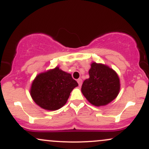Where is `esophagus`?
<instances>
[{
	"mask_svg": "<svg viewBox=\"0 0 149 149\" xmlns=\"http://www.w3.org/2000/svg\"><path fill=\"white\" fill-rule=\"evenodd\" d=\"M77 82H78V85H79V86L80 87L82 85V84H83V80L81 79V78H79V79L77 80Z\"/></svg>",
	"mask_w": 149,
	"mask_h": 149,
	"instance_id": "obj_1",
	"label": "esophagus"
}]
</instances>
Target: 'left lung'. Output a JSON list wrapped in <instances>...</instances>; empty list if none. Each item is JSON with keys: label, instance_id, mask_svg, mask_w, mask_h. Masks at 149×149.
Instances as JSON below:
<instances>
[{"label": "left lung", "instance_id": "8db88e82", "mask_svg": "<svg viewBox=\"0 0 149 149\" xmlns=\"http://www.w3.org/2000/svg\"><path fill=\"white\" fill-rule=\"evenodd\" d=\"M90 78L84 80L81 92L90 103L105 106L115 100L120 91L119 77L108 66L93 62L89 70Z\"/></svg>", "mask_w": 149, "mask_h": 149}]
</instances>
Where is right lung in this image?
<instances>
[{
	"label": "right lung",
	"instance_id": "right-lung-1",
	"mask_svg": "<svg viewBox=\"0 0 149 149\" xmlns=\"http://www.w3.org/2000/svg\"><path fill=\"white\" fill-rule=\"evenodd\" d=\"M78 85L70 73L56 67L38 75L32 83L30 93L39 107L55 111L66 103L70 93Z\"/></svg>",
	"mask_w": 149,
	"mask_h": 149
}]
</instances>
